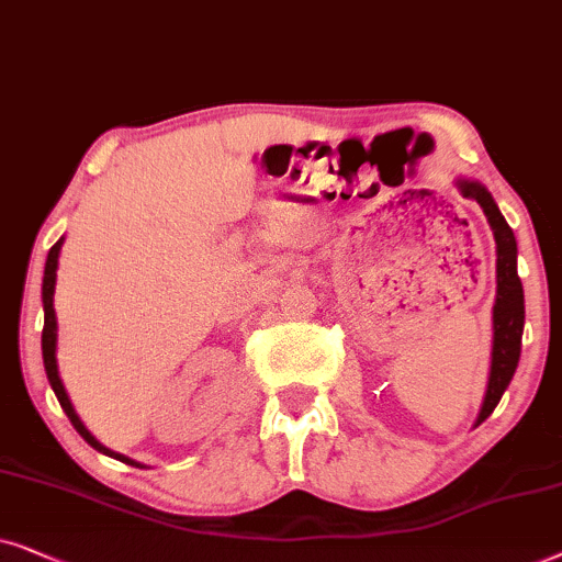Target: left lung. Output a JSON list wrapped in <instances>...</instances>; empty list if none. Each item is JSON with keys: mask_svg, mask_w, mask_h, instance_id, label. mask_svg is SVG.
<instances>
[{"mask_svg": "<svg viewBox=\"0 0 562 562\" xmlns=\"http://www.w3.org/2000/svg\"><path fill=\"white\" fill-rule=\"evenodd\" d=\"M462 198L475 200L483 207L488 226L496 241V303H493V347H491V370L488 385L477 411L475 426H481L485 418L498 406L501 395L512 383L516 364L521 355V334H525V288H521L519 272H516V238L508 228L504 215H501L493 194L485 190V184L477 179H454Z\"/></svg>", "mask_w": 562, "mask_h": 562, "instance_id": "8db88e82", "label": "left lung"}]
</instances>
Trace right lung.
Returning <instances> with one entry per match:
<instances>
[{"label":"right lung","instance_id":"add662e5","mask_svg":"<svg viewBox=\"0 0 562 562\" xmlns=\"http://www.w3.org/2000/svg\"><path fill=\"white\" fill-rule=\"evenodd\" d=\"M61 246H64V236L58 238V241L50 246L48 251V259H46V272H43V339H41V347H43V368H46V375H48V383L54 387L58 403H61L64 414L71 418L74 429H77L81 437H85L87 445H92L97 452L108 454V458H115L120 462H125V465H136V468H146L140 465V462L125 458V454L120 452H112L110 447H104L100 439L94 437L92 431L87 429L85 422H81L77 408H74V403L69 398V393H66V387L61 383V375H58V362H56V344H58V321H56V308H54V293H56V269H58V254H61Z\"/></svg>","mask_w":562,"mask_h":562}]
</instances>
